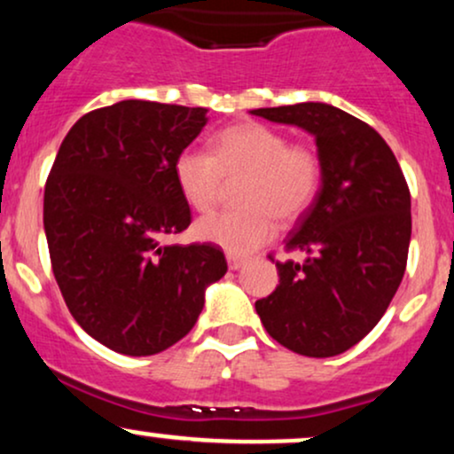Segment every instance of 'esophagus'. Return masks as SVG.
Masks as SVG:
<instances>
[{
  "instance_id": "34e87169",
  "label": "esophagus",
  "mask_w": 454,
  "mask_h": 454,
  "mask_svg": "<svg viewBox=\"0 0 454 454\" xmlns=\"http://www.w3.org/2000/svg\"><path fill=\"white\" fill-rule=\"evenodd\" d=\"M245 264V260L243 258H239V256H228V269L231 270H239Z\"/></svg>"
}]
</instances>
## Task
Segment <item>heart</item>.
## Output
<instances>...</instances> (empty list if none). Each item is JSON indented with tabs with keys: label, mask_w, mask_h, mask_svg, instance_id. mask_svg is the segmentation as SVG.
<instances>
[{
	"label": "heart",
	"mask_w": 454,
	"mask_h": 454,
	"mask_svg": "<svg viewBox=\"0 0 454 454\" xmlns=\"http://www.w3.org/2000/svg\"><path fill=\"white\" fill-rule=\"evenodd\" d=\"M175 181L192 209H211L226 184H237L243 209L209 213L194 223L198 241L231 256H247L273 237L275 220L293 223L309 209L320 185V160L307 145H288L278 129L237 123L213 138L211 153L185 149Z\"/></svg>",
	"instance_id": "b5f03b06"
}]
</instances>
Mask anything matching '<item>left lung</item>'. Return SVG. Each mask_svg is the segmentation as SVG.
<instances>
[{"label": "left lung", "mask_w": 454, "mask_h": 454, "mask_svg": "<svg viewBox=\"0 0 454 454\" xmlns=\"http://www.w3.org/2000/svg\"><path fill=\"white\" fill-rule=\"evenodd\" d=\"M256 117L316 138L320 190L275 262L279 286L256 311L275 341L314 358L350 350L397 293L411 237L410 190L372 126L325 102L254 108Z\"/></svg>", "instance_id": "1"}]
</instances>
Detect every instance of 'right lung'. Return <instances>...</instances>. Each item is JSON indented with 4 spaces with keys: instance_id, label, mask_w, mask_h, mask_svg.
<instances>
[{
    "instance_id": "obj_1",
    "label": "right lung",
    "mask_w": 454,
    "mask_h": 454,
    "mask_svg": "<svg viewBox=\"0 0 454 454\" xmlns=\"http://www.w3.org/2000/svg\"><path fill=\"white\" fill-rule=\"evenodd\" d=\"M207 108L123 100L82 114L44 187V232L64 301L85 333L128 356L184 340L226 275L220 247L166 245L190 226L175 160Z\"/></svg>"
}]
</instances>
